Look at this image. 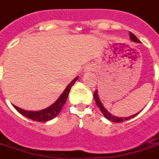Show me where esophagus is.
<instances>
[{
    "mask_svg": "<svg viewBox=\"0 0 159 159\" xmlns=\"http://www.w3.org/2000/svg\"><path fill=\"white\" fill-rule=\"evenodd\" d=\"M93 69H94V66H93L91 64H86V67H85V71H86V72H90V71H93Z\"/></svg>",
    "mask_w": 159,
    "mask_h": 159,
    "instance_id": "esophagus-1",
    "label": "esophagus"
}]
</instances>
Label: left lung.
<instances>
[{
  "mask_svg": "<svg viewBox=\"0 0 159 159\" xmlns=\"http://www.w3.org/2000/svg\"><path fill=\"white\" fill-rule=\"evenodd\" d=\"M130 39H131L132 42H136V43H141L140 40L138 39L137 37H135V35H134L132 33H130ZM94 98H95V103H96V104H97L98 108L100 109V111H101L102 113L104 114V117H106L108 120H109V121H112V122H123V121H126V120L131 119V118L135 117V116L137 115L138 113H140V112H139V113H135V114H133V115L129 116V117H117V116L112 115V113H109V111L107 110V109L104 108V106L103 105V104L101 103V101H100V97H99V95H98L97 90H96V91H95V93H94Z\"/></svg>",
  "mask_w": 159,
  "mask_h": 159,
  "instance_id": "left-lung-1",
  "label": "left lung"
}]
</instances>
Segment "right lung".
Instances as JSON below:
<instances>
[{
    "instance_id": "1",
    "label": "right lung",
    "mask_w": 159,
    "mask_h": 159,
    "mask_svg": "<svg viewBox=\"0 0 159 159\" xmlns=\"http://www.w3.org/2000/svg\"><path fill=\"white\" fill-rule=\"evenodd\" d=\"M78 77H79L78 76L76 77L70 83L68 84L65 90L64 91V92L62 93L61 95L58 98V100L46 109H42V110L39 111H28L20 109V108L15 106L14 104H13V106L19 113H21L22 115H24V117H28V118H30L33 121H37V122H47V121H50V120L55 118L59 114V112L61 111L63 106L66 103L71 87L74 85L76 81L78 79Z\"/></svg>"
}]
</instances>
